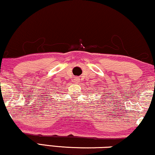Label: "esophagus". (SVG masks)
Listing matches in <instances>:
<instances>
[{
  "instance_id": "1",
  "label": "esophagus",
  "mask_w": 155,
  "mask_h": 155,
  "mask_svg": "<svg viewBox=\"0 0 155 155\" xmlns=\"http://www.w3.org/2000/svg\"><path fill=\"white\" fill-rule=\"evenodd\" d=\"M74 79H73V82L74 83H78V82L80 81V78H78V77H74L73 78Z\"/></svg>"
}]
</instances>
